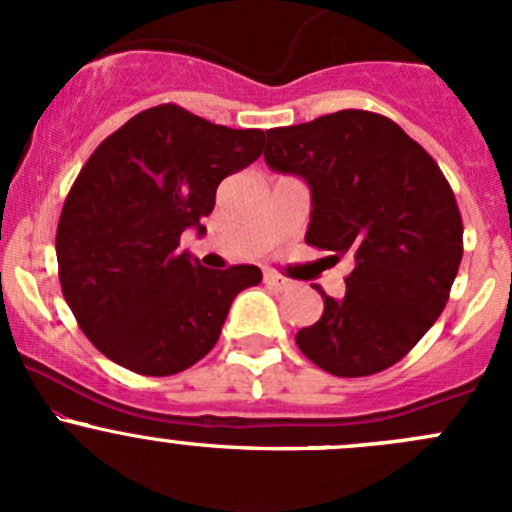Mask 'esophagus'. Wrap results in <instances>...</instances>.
<instances>
[{"label": "esophagus", "mask_w": 512, "mask_h": 512, "mask_svg": "<svg viewBox=\"0 0 512 512\" xmlns=\"http://www.w3.org/2000/svg\"><path fill=\"white\" fill-rule=\"evenodd\" d=\"M265 285H270L272 289H289L292 287V280H287V277H282V275H277V272H265Z\"/></svg>", "instance_id": "34e87169"}]
</instances>
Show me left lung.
Here are the masks:
<instances>
[{
	"label": "left lung",
	"mask_w": 512,
	"mask_h": 512,
	"mask_svg": "<svg viewBox=\"0 0 512 512\" xmlns=\"http://www.w3.org/2000/svg\"><path fill=\"white\" fill-rule=\"evenodd\" d=\"M272 170L312 188L307 245L349 255L347 292L299 329V352L334 376H371L416 347L451 297L463 220L438 163L381 113L344 108L267 131Z\"/></svg>",
	"instance_id": "8db88e82"
}]
</instances>
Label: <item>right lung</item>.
<instances>
[{
    "mask_svg": "<svg viewBox=\"0 0 512 512\" xmlns=\"http://www.w3.org/2000/svg\"><path fill=\"white\" fill-rule=\"evenodd\" d=\"M262 143L260 128L218 126L175 103L136 113L98 143L56 227L61 292L98 352L170 376L215 347L232 299L262 272L205 270L180 255V235L205 230L220 180L260 158Z\"/></svg>",
    "mask_w": 512,
    "mask_h": 512,
    "instance_id": "add662e5",
    "label": "right lung"
}]
</instances>
